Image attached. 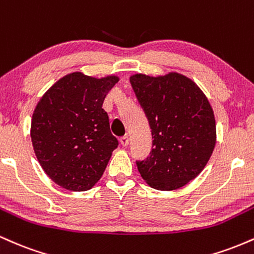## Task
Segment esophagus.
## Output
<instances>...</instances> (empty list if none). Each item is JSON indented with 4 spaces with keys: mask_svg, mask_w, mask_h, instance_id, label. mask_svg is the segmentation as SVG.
I'll return each instance as SVG.
<instances>
[{
    "mask_svg": "<svg viewBox=\"0 0 254 254\" xmlns=\"http://www.w3.org/2000/svg\"><path fill=\"white\" fill-rule=\"evenodd\" d=\"M119 141H121V144L123 145V147H127V145L129 144V136L125 135L123 137H121V139H119Z\"/></svg>",
    "mask_w": 254,
    "mask_h": 254,
    "instance_id": "esophagus-1",
    "label": "esophagus"
}]
</instances>
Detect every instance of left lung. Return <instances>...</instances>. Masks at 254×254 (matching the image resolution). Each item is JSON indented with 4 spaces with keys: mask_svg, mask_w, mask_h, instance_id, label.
<instances>
[{
    "mask_svg": "<svg viewBox=\"0 0 254 254\" xmlns=\"http://www.w3.org/2000/svg\"><path fill=\"white\" fill-rule=\"evenodd\" d=\"M130 83L147 116L153 136L150 156L137 161L148 185L160 191L183 188L208 164L216 143L214 111L191 78L135 74Z\"/></svg>",
    "mask_w": 254,
    "mask_h": 254,
    "instance_id": "8db88e82",
    "label": "left lung"
}]
</instances>
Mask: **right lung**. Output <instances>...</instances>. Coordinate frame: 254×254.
I'll use <instances>...</instances> for the list:
<instances>
[{"instance_id":"right-lung-1","label":"right lung","mask_w":254,"mask_h":254,"mask_svg":"<svg viewBox=\"0 0 254 254\" xmlns=\"http://www.w3.org/2000/svg\"><path fill=\"white\" fill-rule=\"evenodd\" d=\"M118 80L115 75L97 78L71 72L51 86L34 109V153L52 182L66 190H90L118 147L103 109Z\"/></svg>"}]
</instances>
